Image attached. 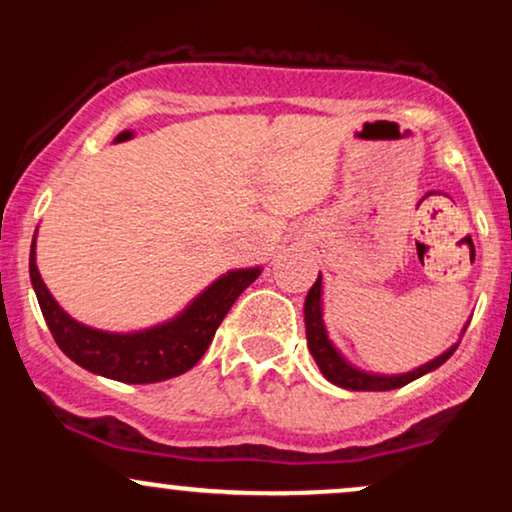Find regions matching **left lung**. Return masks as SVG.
I'll return each mask as SVG.
<instances>
[{
    "mask_svg": "<svg viewBox=\"0 0 512 512\" xmlns=\"http://www.w3.org/2000/svg\"><path fill=\"white\" fill-rule=\"evenodd\" d=\"M322 276H317V281L313 284V289L308 291L305 296V334H308V349L313 354L317 368L322 370L327 380L332 385L344 387V390H356V392H385V390H397V387L411 383V380L421 378V375L431 373L438 366H443L448 358L455 354L457 344L450 346L445 354H440L433 361H428L426 366L411 370V373L404 375H373V373H363L351 366L346 358L334 349L330 339H327V330L325 322H322Z\"/></svg>",
    "mask_w": 512,
    "mask_h": 512,
    "instance_id": "left-lung-1",
    "label": "left lung"
}]
</instances>
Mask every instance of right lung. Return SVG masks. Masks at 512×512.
Returning a JSON list of instances; mask_svg holds the SVG:
<instances>
[{
    "label": "right lung",
    "instance_id": "obj_1",
    "mask_svg": "<svg viewBox=\"0 0 512 512\" xmlns=\"http://www.w3.org/2000/svg\"><path fill=\"white\" fill-rule=\"evenodd\" d=\"M28 269L45 322L64 354L91 373L132 385L161 383L195 366L236 298L260 276V267L228 272L170 322L144 332L113 334L81 325L57 305L35 267V236Z\"/></svg>",
    "mask_w": 512,
    "mask_h": 512
}]
</instances>
